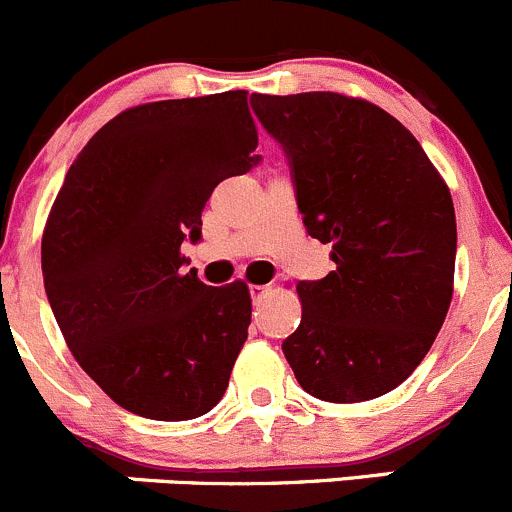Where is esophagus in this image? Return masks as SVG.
<instances>
[{
  "instance_id": "34e87169",
  "label": "esophagus",
  "mask_w": 512,
  "mask_h": 512,
  "mask_svg": "<svg viewBox=\"0 0 512 512\" xmlns=\"http://www.w3.org/2000/svg\"><path fill=\"white\" fill-rule=\"evenodd\" d=\"M268 291H271V286H263V283H254V286H251V298H254V301H261V298L266 296Z\"/></svg>"
}]
</instances>
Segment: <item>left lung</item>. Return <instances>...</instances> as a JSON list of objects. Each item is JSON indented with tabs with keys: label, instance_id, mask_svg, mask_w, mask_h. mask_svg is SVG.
Returning <instances> with one entry per match:
<instances>
[{
	"label": "left lung",
	"instance_id": "obj_1",
	"mask_svg": "<svg viewBox=\"0 0 512 512\" xmlns=\"http://www.w3.org/2000/svg\"><path fill=\"white\" fill-rule=\"evenodd\" d=\"M251 109L291 159L308 236L336 263L296 286L301 323L283 356L321 401L383 396L426 358L453 298L448 184L416 136L366 99L254 94Z\"/></svg>",
	"mask_w": 512,
	"mask_h": 512
}]
</instances>
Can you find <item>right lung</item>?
Returning a JSON list of instances; mask_svg holds the SVG:
<instances>
[{
  "label": "right lung",
  "mask_w": 512,
  "mask_h": 512,
  "mask_svg": "<svg viewBox=\"0 0 512 512\" xmlns=\"http://www.w3.org/2000/svg\"><path fill=\"white\" fill-rule=\"evenodd\" d=\"M246 96L116 114L69 166L44 226V288L69 351L116 406L151 421L209 413L249 336L244 281L181 271L211 191L258 161Z\"/></svg>",
  "instance_id": "right-lung-1"
}]
</instances>
